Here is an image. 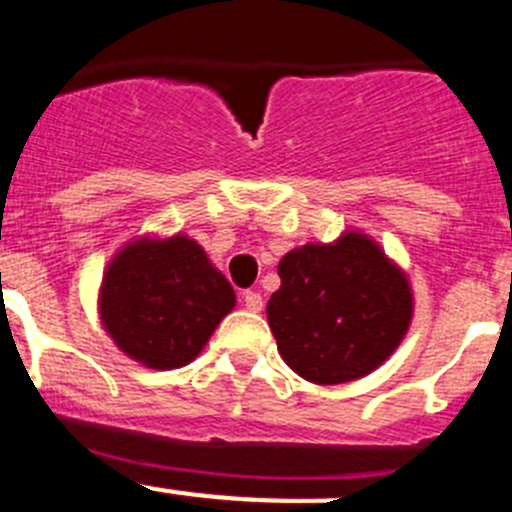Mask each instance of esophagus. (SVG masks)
<instances>
[{"label":"esophagus","mask_w":512,"mask_h":512,"mask_svg":"<svg viewBox=\"0 0 512 512\" xmlns=\"http://www.w3.org/2000/svg\"><path fill=\"white\" fill-rule=\"evenodd\" d=\"M242 302H245V307L250 312H260L262 310V295H260V292H255V290L242 292Z\"/></svg>","instance_id":"esophagus-1"}]
</instances>
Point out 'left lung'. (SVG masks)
<instances>
[{
    "instance_id": "1",
    "label": "left lung",
    "mask_w": 512,
    "mask_h": 512,
    "mask_svg": "<svg viewBox=\"0 0 512 512\" xmlns=\"http://www.w3.org/2000/svg\"><path fill=\"white\" fill-rule=\"evenodd\" d=\"M267 322L282 360L315 385L360 380L388 360L413 322V287L385 250L347 230L307 242L277 265Z\"/></svg>"
}]
</instances>
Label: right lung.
Returning a JSON list of instances; mask_svg holds the SVG:
<instances>
[{
  "label": "right lung",
  "mask_w": 512,
  "mask_h": 512,
  "mask_svg": "<svg viewBox=\"0 0 512 512\" xmlns=\"http://www.w3.org/2000/svg\"><path fill=\"white\" fill-rule=\"evenodd\" d=\"M237 297L192 237L142 235L107 262L97 310L114 345L152 370L185 367L205 350Z\"/></svg>",
  "instance_id": "right-lung-1"
}]
</instances>
